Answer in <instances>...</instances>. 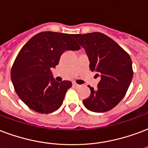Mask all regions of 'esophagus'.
Segmentation results:
<instances>
[{"label":"esophagus","instance_id":"1","mask_svg":"<svg viewBox=\"0 0 148 148\" xmlns=\"http://www.w3.org/2000/svg\"><path fill=\"white\" fill-rule=\"evenodd\" d=\"M73 86H74L75 88H78V87L80 86V85H79V84H77V83H73Z\"/></svg>","mask_w":148,"mask_h":148}]
</instances>
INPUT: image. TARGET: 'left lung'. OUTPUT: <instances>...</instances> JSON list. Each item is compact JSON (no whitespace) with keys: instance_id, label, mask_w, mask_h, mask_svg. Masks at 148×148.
Instances as JSON below:
<instances>
[{"instance_id":"obj_1","label":"left lung","mask_w":148,"mask_h":148,"mask_svg":"<svg viewBox=\"0 0 148 148\" xmlns=\"http://www.w3.org/2000/svg\"><path fill=\"white\" fill-rule=\"evenodd\" d=\"M84 48L90 69L97 72L101 80L97 88L90 89V95L83 104L94 112H105L115 107L125 96L133 79L132 60L119 44L101 33L74 34Z\"/></svg>"}]
</instances>
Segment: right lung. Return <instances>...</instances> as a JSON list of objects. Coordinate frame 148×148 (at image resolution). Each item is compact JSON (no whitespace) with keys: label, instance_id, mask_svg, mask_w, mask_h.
Masks as SVG:
<instances>
[{"label":"right lung","instance_id":"obj_1","mask_svg":"<svg viewBox=\"0 0 148 148\" xmlns=\"http://www.w3.org/2000/svg\"><path fill=\"white\" fill-rule=\"evenodd\" d=\"M72 36L51 31L37 33L15 58L11 71L13 86L20 99L35 112L48 114L58 109L72 86L70 81H55L51 73L64 52L80 49Z\"/></svg>","mask_w":148,"mask_h":148}]
</instances>
